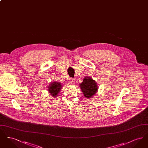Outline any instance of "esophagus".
Returning a JSON list of instances; mask_svg holds the SVG:
<instances>
[{
    "label": "esophagus",
    "instance_id": "esophagus-1",
    "mask_svg": "<svg viewBox=\"0 0 148 148\" xmlns=\"http://www.w3.org/2000/svg\"><path fill=\"white\" fill-rule=\"evenodd\" d=\"M69 82L71 84H74L75 83V79L73 77H70L69 79Z\"/></svg>",
    "mask_w": 148,
    "mask_h": 148
}]
</instances>
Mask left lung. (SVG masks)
I'll return each instance as SVG.
<instances>
[{
  "instance_id": "obj_1",
  "label": "left lung",
  "mask_w": 148,
  "mask_h": 148,
  "mask_svg": "<svg viewBox=\"0 0 148 148\" xmlns=\"http://www.w3.org/2000/svg\"><path fill=\"white\" fill-rule=\"evenodd\" d=\"M80 88L86 98H90L98 91V85L91 77H85L83 82L80 84Z\"/></svg>"
}]
</instances>
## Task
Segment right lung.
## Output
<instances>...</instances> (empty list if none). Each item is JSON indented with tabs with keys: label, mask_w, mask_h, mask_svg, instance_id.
I'll use <instances>...</instances> for the list:
<instances>
[{
	"label": "right lung",
	"mask_w": 148,
	"mask_h": 148,
	"mask_svg": "<svg viewBox=\"0 0 148 148\" xmlns=\"http://www.w3.org/2000/svg\"><path fill=\"white\" fill-rule=\"evenodd\" d=\"M62 85H61V83L59 82H51L48 86V91L53 97H57L62 88Z\"/></svg>",
	"instance_id": "obj_1"
}]
</instances>
